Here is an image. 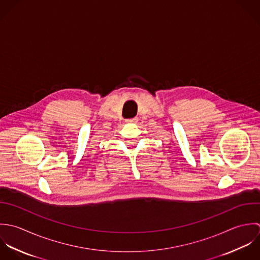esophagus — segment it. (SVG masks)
I'll list each match as a JSON object with an SVG mask.
<instances>
[{
  "label": "esophagus",
  "instance_id": "esophagus-1",
  "mask_svg": "<svg viewBox=\"0 0 260 260\" xmlns=\"http://www.w3.org/2000/svg\"><path fill=\"white\" fill-rule=\"evenodd\" d=\"M125 121H126V122H128V123H137V122H138V117H132V118H127Z\"/></svg>",
  "mask_w": 260,
  "mask_h": 260
}]
</instances>
